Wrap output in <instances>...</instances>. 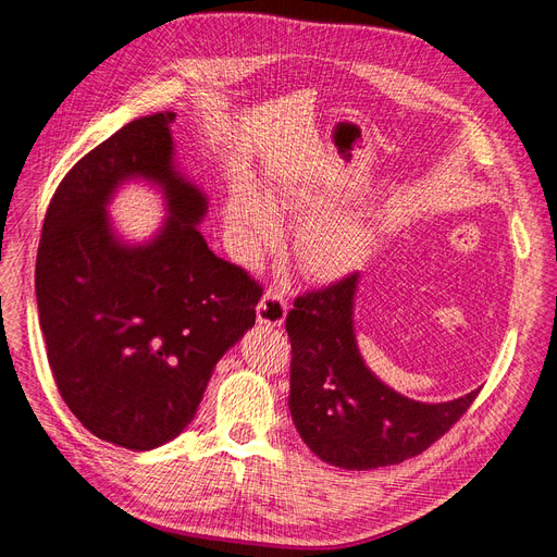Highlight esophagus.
Instances as JSON below:
<instances>
[{"instance_id":"obj_1","label":"esophagus","mask_w":557,"mask_h":557,"mask_svg":"<svg viewBox=\"0 0 557 557\" xmlns=\"http://www.w3.org/2000/svg\"><path fill=\"white\" fill-rule=\"evenodd\" d=\"M286 300L280 292L275 289H268L263 294V298L259 300L257 305V319L259 324H265V326H282V321L286 317Z\"/></svg>"}]
</instances>
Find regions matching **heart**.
<instances>
[{
	"label": "heart",
	"mask_w": 557,
	"mask_h": 557,
	"mask_svg": "<svg viewBox=\"0 0 557 557\" xmlns=\"http://www.w3.org/2000/svg\"><path fill=\"white\" fill-rule=\"evenodd\" d=\"M294 199L286 194H271L268 206L252 194H236L226 206V224L233 245L243 257H255L280 238V222L292 210ZM361 233L351 224L331 214H319L305 222L296 236L300 265L314 277H335L361 257Z\"/></svg>",
	"instance_id": "b5f03b06"
}]
</instances>
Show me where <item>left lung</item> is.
Instances as JSON below:
<instances>
[{
	"label": "left lung",
	"instance_id": "1",
	"mask_svg": "<svg viewBox=\"0 0 557 557\" xmlns=\"http://www.w3.org/2000/svg\"><path fill=\"white\" fill-rule=\"evenodd\" d=\"M358 273L305 292L286 314L292 343L289 409L302 442L331 465L374 470L423 454L451 430L479 391L425 405L384 386L354 337Z\"/></svg>",
	"mask_w": 557,
	"mask_h": 557
}]
</instances>
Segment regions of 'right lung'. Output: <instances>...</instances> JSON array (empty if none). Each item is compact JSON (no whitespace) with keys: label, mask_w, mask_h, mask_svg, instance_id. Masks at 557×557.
<instances>
[{"label":"right lung","mask_w":557,"mask_h":557,"mask_svg":"<svg viewBox=\"0 0 557 557\" xmlns=\"http://www.w3.org/2000/svg\"><path fill=\"white\" fill-rule=\"evenodd\" d=\"M173 111L136 117L78 159L52 194L37 255L48 366L95 437L148 451L177 437L210 374L257 321L263 296L245 268L196 231L206 196L173 171ZM165 187L172 218L140 248L120 246L104 203L127 176Z\"/></svg>","instance_id":"add662e5"}]
</instances>
